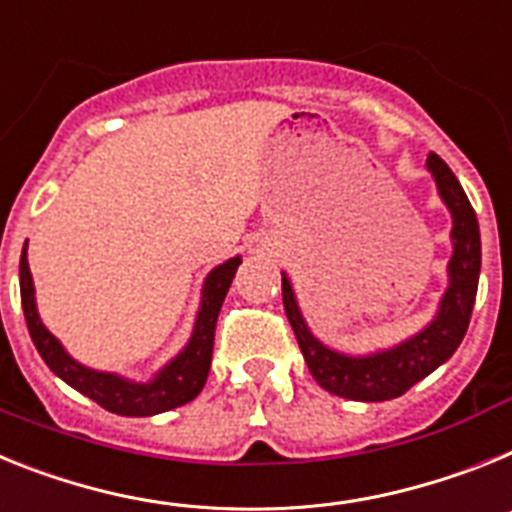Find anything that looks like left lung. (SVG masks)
<instances>
[{"instance_id":"left-lung-1","label":"left lung","mask_w":512,"mask_h":512,"mask_svg":"<svg viewBox=\"0 0 512 512\" xmlns=\"http://www.w3.org/2000/svg\"><path fill=\"white\" fill-rule=\"evenodd\" d=\"M428 170L433 172L441 198L453 213V257L448 262L451 286L441 301V311L428 330H422L399 348L368 358H348L324 348L317 337L306 330L301 311L293 299L291 283L283 278V309L299 340L304 361L311 376L322 389L355 402H384L402 397L420 379L446 363L461 345L469 327L471 309L477 299L479 268H482V242H479L477 213L471 208L464 188L435 151L428 154Z\"/></svg>"}]
</instances>
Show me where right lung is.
Returning a JSON list of instances; mask_svg holds the SVG:
<instances>
[{"mask_svg":"<svg viewBox=\"0 0 512 512\" xmlns=\"http://www.w3.org/2000/svg\"><path fill=\"white\" fill-rule=\"evenodd\" d=\"M28 247V242H25ZM239 257L224 262L219 268L208 275L206 288H203V304L198 311V322H195V332L190 337V345L177 355L170 366L159 373L157 379L149 384H131L123 381L113 373H100L92 368L79 366L77 361H71L59 340L51 335L38 319L33 299V278H30L28 268V252L22 250L20 257V299L22 311H25V322H28L30 337H33L35 348L46 361L56 376L82 391L84 397H90L100 407L108 412L126 417H149L159 415V412L175 410L182 404L193 402L201 394L203 384L208 379V368H211L213 355V335H216V319H219L221 304L226 299V291L231 286V278L239 268Z\"/></svg>","mask_w":512,"mask_h":512,"instance_id":"add662e5","label":"right lung"}]
</instances>
